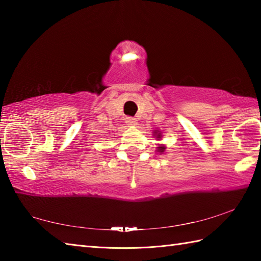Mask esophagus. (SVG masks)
<instances>
[{"mask_svg": "<svg viewBox=\"0 0 261 261\" xmlns=\"http://www.w3.org/2000/svg\"><path fill=\"white\" fill-rule=\"evenodd\" d=\"M125 122H126V124H129V125L137 124V120L135 118H131V116H129V118H125Z\"/></svg>", "mask_w": 261, "mask_h": 261, "instance_id": "34e87169", "label": "esophagus"}]
</instances>
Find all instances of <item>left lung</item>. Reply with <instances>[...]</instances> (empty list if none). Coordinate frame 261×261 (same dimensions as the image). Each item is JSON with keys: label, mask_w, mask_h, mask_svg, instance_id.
I'll return each instance as SVG.
<instances>
[{"label": "left lung", "mask_w": 261, "mask_h": 261, "mask_svg": "<svg viewBox=\"0 0 261 261\" xmlns=\"http://www.w3.org/2000/svg\"><path fill=\"white\" fill-rule=\"evenodd\" d=\"M153 135H154L153 137L158 138V139H160V137H162V135H160V132H159V131H154V134H153ZM165 149H166V147H165V146H159V147H158V151H159L160 153H163V152L165 151Z\"/></svg>", "instance_id": "8db88e82"}]
</instances>
